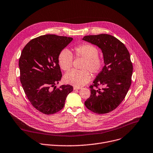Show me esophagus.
<instances>
[{"label":"esophagus","mask_w":153,"mask_h":153,"mask_svg":"<svg viewBox=\"0 0 153 153\" xmlns=\"http://www.w3.org/2000/svg\"><path fill=\"white\" fill-rule=\"evenodd\" d=\"M81 88L80 87H74L73 89L74 90H80Z\"/></svg>","instance_id":"obj_1"}]
</instances>
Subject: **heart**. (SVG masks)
I'll return each instance as SVG.
<instances>
[{"label": "heart", "instance_id": "heart-1", "mask_svg": "<svg viewBox=\"0 0 153 153\" xmlns=\"http://www.w3.org/2000/svg\"><path fill=\"white\" fill-rule=\"evenodd\" d=\"M74 53L77 57L84 59L81 68L83 70H71L64 76V81L66 84L81 87L85 85L91 79L88 70L93 74L98 73L102 68V60L98 57L99 52L94 46L84 44L77 46L74 49ZM73 55L67 49H63L58 55V62L60 68L68 71L73 65Z\"/></svg>", "mask_w": 153, "mask_h": 153}]
</instances>
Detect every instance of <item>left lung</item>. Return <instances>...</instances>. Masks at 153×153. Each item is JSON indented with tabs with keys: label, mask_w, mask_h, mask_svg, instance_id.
I'll use <instances>...</instances> for the list:
<instances>
[{
	"label": "left lung",
	"mask_w": 153,
	"mask_h": 153,
	"mask_svg": "<svg viewBox=\"0 0 153 153\" xmlns=\"http://www.w3.org/2000/svg\"><path fill=\"white\" fill-rule=\"evenodd\" d=\"M82 39L100 48L104 63L90 87L91 95L85 105L94 113H108L120 104L130 88L133 66L129 52L119 39L108 34L85 36ZM98 85L103 88H93Z\"/></svg>",
	"instance_id": "8db88e82"
}]
</instances>
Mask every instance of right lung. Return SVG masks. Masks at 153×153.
<instances>
[{
    "mask_svg": "<svg viewBox=\"0 0 153 153\" xmlns=\"http://www.w3.org/2000/svg\"><path fill=\"white\" fill-rule=\"evenodd\" d=\"M73 38L45 35L30 41L22 49L19 60L20 80L32 105L46 115L57 113L73 90L70 85L56 88L62 79L58 55Z\"/></svg>",
    "mask_w": 153,
    "mask_h": 153,
    "instance_id": "add662e5",
    "label": "right lung"
}]
</instances>
